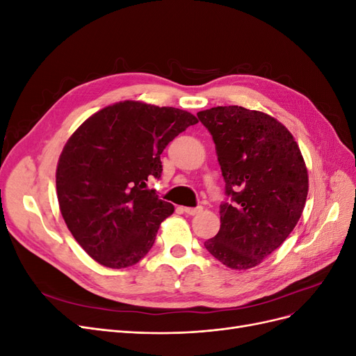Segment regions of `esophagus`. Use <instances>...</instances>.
<instances>
[{
  "instance_id": "1",
  "label": "esophagus",
  "mask_w": 356,
  "mask_h": 356,
  "mask_svg": "<svg viewBox=\"0 0 356 356\" xmlns=\"http://www.w3.org/2000/svg\"><path fill=\"white\" fill-rule=\"evenodd\" d=\"M202 207H196V208H184V212L188 213V215H196L199 212H202Z\"/></svg>"
}]
</instances>
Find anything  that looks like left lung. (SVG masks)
Instances as JSON below:
<instances>
[{
    "mask_svg": "<svg viewBox=\"0 0 356 356\" xmlns=\"http://www.w3.org/2000/svg\"><path fill=\"white\" fill-rule=\"evenodd\" d=\"M197 117L212 135L227 196L220 232L204 248L224 266L246 270L294 230L309 190L306 163L294 136L268 114L229 105Z\"/></svg>",
    "mask_w": 356,
    "mask_h": 356,
    "instance_id": "1",
    "label": "left lung"
}]
</instances>
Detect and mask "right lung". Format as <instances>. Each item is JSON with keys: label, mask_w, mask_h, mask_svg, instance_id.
I'll list each match as a JSON object with an SVG mask.
<instances>
[{"label": "right lung", "mask_w": 356, "mask_h": 356, "mask_svg": "<svg viewBox=\"0 0 356 356\" xmlns=\"http://www.w3.org/2000/svg\"><path fill=\"white\" fill-rule=\"evenodd\" d=\"M197 118L172 106L117 102L89 117L62 149L59 208L74 239L110 268L136 264L152 250L174 204L147 188L161 177L166 145Z\"/></svg>", "instance_id": "add662e5"}]
</instances>
